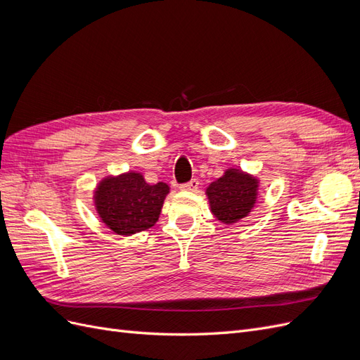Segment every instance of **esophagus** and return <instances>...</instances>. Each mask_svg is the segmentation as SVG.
<instances>
[{"instance_id":"obj_1","label":"esophagus","mask_w":360,"mask_h":360,"mask_svg":"<svg viewBox=\"0 0 360 360\" xmlns=\"http://www.w3.org/2000/svg\"><path fill=\"white\" fill-rule=\"evenodd\" d=\"M198 188H200V181H198L197 179H192V180L188 181V183L180 184V189H181V191H188V192H195Z\"/></svg>"}]
</instances>
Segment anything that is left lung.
Here are the masks:
<instances>
[{
    "label": "left lung",
    "mask_w": 360,
    "mask_h": 360,
    "mask_svg": "<svg viewBox=\"0 0 360 360\" xmlns=\"http://www.w3.org/2000/svg\"><path fill=\"white\" fill-rule=\"evenodd\" d=\"M205 193L216 219L231 225L252 212L258 195V180L240 169L230 168L207 188Z\"/></svg>",
    "instance_id": "left-lung-1"
}]
</instances>
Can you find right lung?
Here are the masks:
<instances>
[{
    "instance_id": "right-lung-1",
    "label": "right lung",
    "mask_w": 360,
    "mask_h": 360,
    "mask_svg": "<svg viewBox=\"0 0 360 360\" xmlns=\"http://www.w3.org/2000/svg\"><path fill=\"white\" fill-rule=\"evenodd\" d=\"M168 193L167 183L148 184L143 174L129 171L103 179L94 191V205L110 230L120 236H132L158 222Z\"/></svg>"
}]
</instances>
